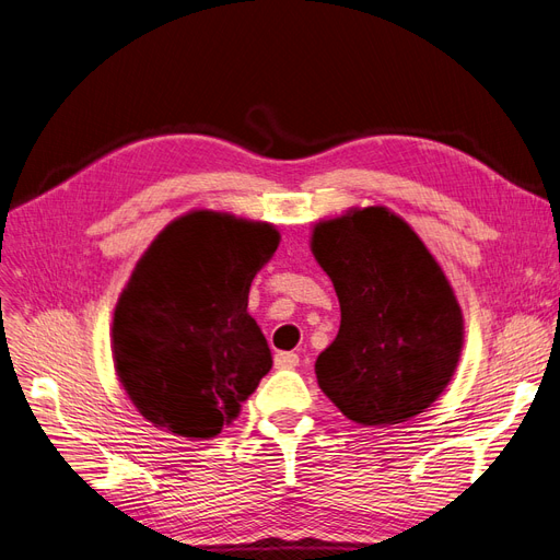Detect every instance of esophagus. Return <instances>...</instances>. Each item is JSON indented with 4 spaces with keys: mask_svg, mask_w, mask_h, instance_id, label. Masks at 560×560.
I'll use <instances>...</instances> for the list:
<instances>
[{
    "mask_svg": "<svg viewBox=\"0 0 560 560\" xmlns=\"http://www.w3.org/2000/svg\"><path fill=\"white\" fill-rule=\"evenodd\" d=\"M298 364H300L298 353H285V350H281V353L275 355V366L277 369H295Z\"/></svg>",
    "mask_w": 560,
    "mask_h": 560,
    "instance_id": "1",
    "label": "esophagus"
}]
</instances>
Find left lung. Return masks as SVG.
I'll use <instances>...</instances> for the list:
<instances>
[{
	"instance_id": "8db88e82",
	"label": "left lung",
	"mask_w": 560,
	"mask_h": 560,
	"mask_svg": "<svg viewBox=\"0 0 560 560\" xmlns=\"http://www.w3.org/2000/svg\"><path fill=\"white\" fill-rule=\"evenodd\" d=\"M312 252L341 306L339 335L316 360L320 389L364 427L420 416L464 346L462 306L441 265L387 207L316 223Z\"/></svg>"
}]
</instances>
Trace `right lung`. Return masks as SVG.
<instances>
[{
	"instance_id": "add662e5",
	"label": "right lung",
	"mask_w": 560,
	"mask_h": 560,
	"mask_svg": "<svg viewBox=\"0 0 560 560\" xmlns=\"http://www.w3.org/2000/svg\"><path fill=\"white\" fill-rule=\"evenodd\" d=\"M279 246L275 225L212 210L168 223L138 260L113 318V360L144 420L214 439L272 369L248 288Z\"/></svg>"
}]
</instances>
